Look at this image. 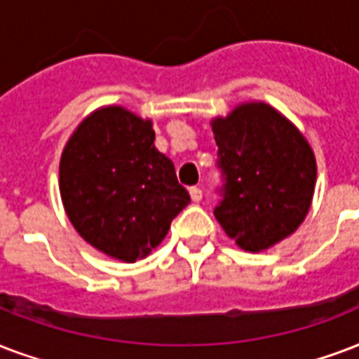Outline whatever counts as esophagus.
Wrapping results in <instances>:
<instances>
[{
	"label": "esophagus",
	"instance_id": "obj_1",
	"mask_svg": "<svg viewBox=\"0 0 359 359\" xmlns=\"http://www.w3.org/2000/svg\"><path fill=\"white\" fill-rule=\"evenodd\" d=\"M190 198H191V201H194V203H199V201H201V198H203V191L199 190L198 186H191V188H190Z\"/></svg>",
	"mask_w": 359,
	"mask_h": 359
}]
</instances>
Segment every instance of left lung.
<instances>
[{
    "label": "left lung",
    "instance_id": "8db88e82",
    "mask_svg": "<svg viewBox=\"0 0 359 359\" xmlns=\"http://www.w3.org/2000/svg\"><path fill=\"white\" fill-rule=\"evenodd\" d=\"M224 184L216 220L243 250L262 252L305 220L316 160L307 139L267 103L235 107L210 122Z\"/></svg>",
    "mask_w": 359,
    "mask_h": 359
}]
</instances>
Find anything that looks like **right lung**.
Listing matches in <instances>:
<instances>
[{
	"mask_svg": "<svg viewBox=\"0 0 359 359\" xmlns=\"http://www.w3.org/2000/svg\"><path fill=\"white\" fill-rule=\"evenodd\" d=\"M154 139L150 120L101 107L73 131L60 160V194L73 228L128 264L147 258L190 203Z\"/></svg>",
	"mask_w": 359,
	"mask_h": 359,
	"instance_id": "right-lung-1",
	"label": "right lung"
}]
</instances>
